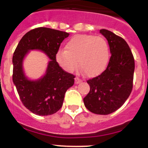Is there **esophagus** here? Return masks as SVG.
Listing matches in <instances>:
<instances>
[{
	"label": "esophagus",
	"instance_id": "obj_1",
	"mask_svg": "<svg viewBox=\"0 0 148 148\" xmlns=\"http://www.w3.org/2000/svg\"><path fill=\"white\" fill-rule=\"evenodd\" d=\"M80 82H82V79L78 78V77H76V78H75V84H79Z\"/></svg>",
	"mask_w": 148,
	"mask_h": 148
}]
</instances>
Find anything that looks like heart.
<instances>
[{"mask_svg": "<svg viewBox=\"0 0 148 148\" xmlns=\"http://www.w3.org/2000/svg\"><path fill=\"white\" fill-rule=\"evenodd\" d=\"M65 49L56 55V61L64 70L73 72L78 66L88 77L99 75L106 70L110 51L107 40L92 35H76L68 40Z\"/></svg>", "mask_w": 148, "mask_h": 148, "instance_id": "heart-1", "label": "heart"}]
</instances>
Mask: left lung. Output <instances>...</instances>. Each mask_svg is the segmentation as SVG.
<instances>
[{
    "label": "left lung",
    "mask_w": 148,
    "mask_h": 148,
    "mask_svg": "<svg viewBox=\"0 0 148 148\" xmlns=\"http://www.w3.org/2000/svg\"><path fill=\"white\" fill-rule=\"evenodd\" d=\"M100 33L108 40L111 56L106 70L87 81L90 90L84 103L92 113L108 115L121 108L131 93L135 61L125 39L104 29Z\"/></svg>",
    "instance_id": "left-lung-1"
}]
</instances>
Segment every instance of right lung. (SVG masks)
Here are the masks:
<instances>
[{
  "instance_id": "add662e5",
  "label": "right lung",
  "mask_w": 148,
  "mask_h": 148,
  "mask_svg": "<svg viewBox=\"0 0 148 148\" xmlns=\"http://www.w3.org/2000/svg\"><path fill=\"white\" fill-rule=\"evenodd\" d=\"M69 33L47 27L29 31L18 43L12 57V80L21 101L32 113L39 116L56 113L62 107L65 92L74 84L75 75L64 71L56 61V55ZM31 49L43 51L51 59L43 78L30 81L22 68L23 58Z\"/></svg>"
}]
</instances>
